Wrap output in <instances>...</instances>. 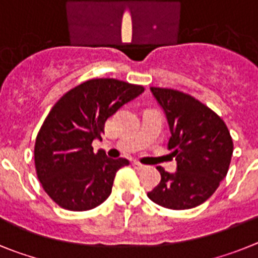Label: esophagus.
I'll use <instances>...</instances> for the list:
<instances>
[{
    "mask_svg": "<svg viewBox=\"0 0 258 258\" xmlns=\"http://www.w3.org/2000/svg\"><path fill=\"white\" fill-rule=\"evenodd\" d=\"M132 166L135 167L136 170H144L145 167V165H143V163H140V162H138V161H134V162H132Z\"/></svg>",
    "mask_w": 258,
    "mask_h": 258,
    "instance_id": "34e87169",
    "label": "esophagus"
}]
</instances>
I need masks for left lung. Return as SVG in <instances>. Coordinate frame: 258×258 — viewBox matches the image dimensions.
I'll use <instances>...</instances> for the list:
<instances>
[{"instance_id":"8db88e82","label":"left lung","mask_w":258,"mask_h":258,"mask_svg":"<svg viewBox=\"0 0 258 258\" xmlns=\"http://www.w3.org/2000/svg\"><path fill=\"white\" fill-rule=\"evenodd\" d=\"M152 93L166 113L178 170L158 166L160 184L148 197L172 210L192 209L212 196L227 175L234 143L226 123L194 96L171 88L152 87Z\"/></svg>"}]
</instances>
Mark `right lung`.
<instances>
[{
  "label": "right lung",
  "mask_w": 258,
  "mask_h": 258,
  "mask_svg": "<svg viewBox=\"0 0 258 258\" xmlns=\"http://www.w3.org/2000/svg\"><path fill=\"white\" fill-rule=\"evenodd\" d=\"M144 92V87L100 78L66 92L51 107L35 143L36 174L57 205L73 212L98 207L111 194L116 171L128 165L104 151H93L105 122L122 105Z\"/></svg>",
  "instance_id": "add662e5"
}]
</instances>
